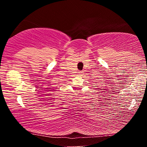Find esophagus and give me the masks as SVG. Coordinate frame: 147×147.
Segmentation results:
<instances>
[{
  "label": "esophagus",
  "instance_id": "obj_1",
  "mask_svg": "<svg viewBox=\"0 0 147 147\" xmlns=\"http://www.w3.org/2000/svg\"><path fill=\"white\" fill-rule=\"evenodd\" d=\"M78 74H79V75H81L82 74V72H78Z\"/></svg>",
  "mask_w": 147,
  "mask_h": 147
}]
</instances>
